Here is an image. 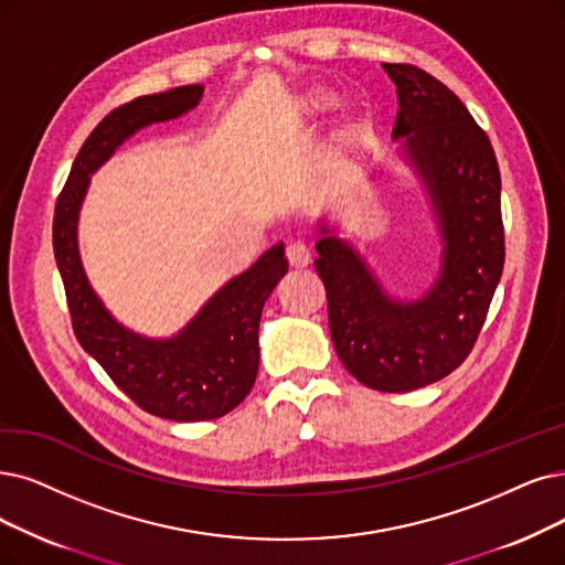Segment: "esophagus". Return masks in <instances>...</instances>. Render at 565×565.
<instances>
[{
  "label": "esophagus",
  "instance_id": "1",
  "mask_svg": "<svg viewBox=\"0 0 565 565\" xmlns=\"http://www.w3.org/2000/svg\"><path fill=\"white\" fill-rule=\"evenodd\" d=\"M285 253H287V262H289V266H291V268H303V266H308V264H310V259H312V255H310V247H308L303 241L289 243Z\"/></svg>",
  "mask_w": 565,
  "mask_h": 565
}]
</instances>
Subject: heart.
I'll return each instance as SVG.
<instances>
[{"label":"heart","mask_w":565,"mask_h":565,"mask_svg":"<svg viewBox=\"0 0 565 565\" xmlns=\"http://www.w3.org/2000/svg\"><path fill=\"white\" fill-rule=\"evenodd\" d=\"M310 108H324L331 104L329 93H315L310 95ZM366 141V125L359 118H345L331 131V139L324 148V169L329 175L341 178L350 173V169L356 164L361 148Z\"/></svg>","instance_id":"b5f03b06"}]
</instances>
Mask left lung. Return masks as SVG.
<instances>
[{
  "label": "left lung",
  "instance_id": "obj_1",
  "mask_svg": "<svg viewBox=\"0 0 565 565\" xmlns=\"http://www.w3.org/2000/svg\"><path fill=\"white\" fill-rule=\"evenodd\" d=\"M396 85L392 137L415 167L443 238L440 274L417 301L390 297L354 245L320 227L315 270L343 366L371 390L413 392L463 364L503 274L501 171L461 99L415 64H382Z\"/></svg>",
  "mask_w": 565,
  "mask_h": 565
}]
</instances>
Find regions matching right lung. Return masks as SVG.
<instances>
[{
	"label": "right lung",
	"instance_id": "add662e5",
	"mask_svg": "<svg viewBox=\"0 0 565 565\" xmlns=\"http://www.w3.org/2000/svg\"><path fill=\"white\" fill-rule=\"evenodd\" d=\"M201 95V85H183L113 108L78 150L53 217L55 262L78 343L139 408L171 422L217 419L250 394L259 369L262 308L287 274L285 245H274L215 291L183 331L157 341L125 329L104 308L83 270L76 230L89 175L134 131L183 116Z\"/></svg>",
	"mask_w": 565,
	"mask_h": 565
}]
</instances>
